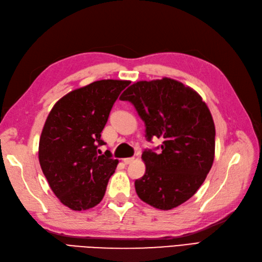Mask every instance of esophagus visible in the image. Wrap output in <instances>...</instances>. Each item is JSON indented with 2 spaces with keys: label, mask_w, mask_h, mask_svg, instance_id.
Masks as SVG:
<instances>
[{
  "label": "esophagus",
  "mask_w": 262,
  "mask_h": 262,
  "mask_svg": "<svg viewBox=\"0 0 262 262\" xmlns=\"http://www.w3.org/2000/svg\"><path fill=\"white\" fill-rule=\"evenodd\" d=\"M133 161H134V157H128V158H124L123 163H124L125 165H129V164H131Z\"/></svg>",
  "instance_id": "34e87169"
}]
</instances>
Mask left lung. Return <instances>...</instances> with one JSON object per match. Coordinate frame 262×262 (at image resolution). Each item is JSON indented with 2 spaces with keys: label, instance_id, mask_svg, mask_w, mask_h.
I'll return each mask as SVG.
<instances>
[{
  "label": "left lung",
  "instance_id": "8db88e82",
  "mask_svg": "<svg viewBox=\"0 0 262 262\" xmlns=\"http://www.w3.org/2000/svg\"><path fill=\"white\" fill-rule=\"evenodd\" d=\"M136 107L145 137L162 139V153L144 149L145 173L134 182L142 201L171 210L189 200L207 178L215 152V126L210 110L191 87L172 78L140 81L120 97Z\"/></svg>",
  "mask_w": 262,
  "mask_h": 262
}]
</instances>
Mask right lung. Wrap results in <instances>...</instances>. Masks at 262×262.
Here are the masks:
<instances>
[{
  "mask_svg": "<svg viewBox=\"0 0 262 262\" xmlns=\"http://www.w3.org/2000/svg\"><path fill=\"white\" fill-rule=\"evenodd\" d=\"M129 81L101 80L59 99L39 140V163L48 184L66 207L94 208L105 195L118 165L112 153L98 155L100 139L115 101ZM100 154V153H99Z\"/></svg>",
  "mask_w": 262,
  "mask_h": 262,
  "instance_id": "1",
  "label": "right lung"
}]
</instances>
